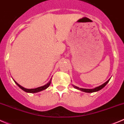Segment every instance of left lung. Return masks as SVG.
Listing matches in <instances>:
<instances>
[{
	"mask_svg": "<svg viewBox=\"0 0 124 124\" xmlns=\"http://www.w3.org/2000/svg\"><path fill=\"white\" fill-rule=\"evenodd\" d=\"M110 79H109L107 81L105 82V83H104L103 84H102V85H100V86L97 87L95 88V89H81V88H79L77 86H75V85H73V87H74L75 89H78V90H81V91L83 92H87V93H93V92H97V91H99V90H100L101 89H102V88H104V87L106 85V84H107L109 82V81H110Z\"/></svg>",
	"mask_w": 124,
	"mask_h": 124,
	"instance_id": "obj_1",
	"label": "left lung"
}]
</instances>
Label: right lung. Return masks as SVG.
I'll return each instance as SVG.
<instances>
[{
    "instance_id": "1",
    "label": "right lung",
    "mask_w": 124,
    "mask_h": 124,
    "mask_svg": "<svg viewBox=\"0 0 124 124\" xmlns=\"http://www.w3.org/2000/svg\"><path fill=\"white\" fill-rule=\"evenodd\" d=\"M14 82H15V83H16L17 85L18 86H19V87L20 88V89H22V90H24V91L26 92H28V93H37V92H39L42 91V90H45V89H47V88L49 86L50 84H51V80H50V81L48 83H47V84H46V85H43V86L35 88V89H25V88L21 86L20 85H19V84H18L17 83H16V81H14Z\"/></svg>"
}]
</instances>
